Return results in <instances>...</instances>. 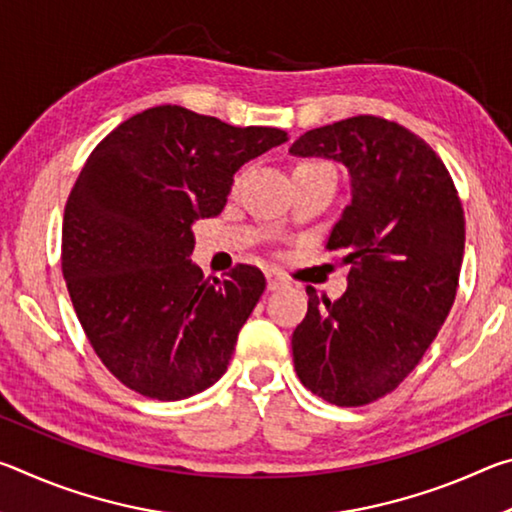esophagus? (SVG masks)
Masks as SVG:
<instances>
[{"instance_id":"esophagus-1","label":"esophagus","mask_w":512,"mask_h":512,"mask_svg":"<svg viewBox=\"0 0 512 512\" xmlns=\"http://www.w3.org/2000/svg\"><path fill=\"white\" fill-rule=\"evenodd\" d=\"M284 284H287V280H284L280 273H277V271H266V287H268V291H277L280 287H284Z\"/></svg>"}]
</instances>
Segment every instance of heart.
Masks as SVG:
<instances>
[{"mask_svg": "<svg viewBox=\"0 0 512 512\" xmlns=\"http://www.w3.org/2000/svg\"><path fill=\"white\" fill-rule=\"evenodd\" d=\"M318 169L332 171V167H329V164H325V162H300L296 167V171H318Z\"/></svg>", "mask_w": 512, "mask_h": 512, "instance_id": "1", "label": "heart"}]
</instances>
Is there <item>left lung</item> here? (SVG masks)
Returning a JSON list of instances; mask_svg holds the SVG:
<instances>
[{
    "instance_id": "left-lung-1",
    "label": "left lung",
    "mask_w": 512,
    "mask_h": 512,
    "mask_svg": "<svg viewBox=\"0 0 512 512\" xmlns=\"http://www.w3.org/2000/svg\"><path fill=\"white\" fill-rule=\"evenodd\" d=\"M289 153L334 160L350 176V205L325 244L350 266L348 289L320 300L307 287L293 366L325 402L363 406L395 391L443 327L463 264V207L443 160L395 121H336Z\"/></svg>"
}]
</instances>
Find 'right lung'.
<instances>
[{
	"instance_id": "right-lung-1",
	"label": "right lung",
	"mask_w": 512,
	"mask_h": 512,
	"mask_svg": "<svg viewBox=\"0 0 512 512\" xmlns=\"http://www.w3.org/2000/svg\"><path fill=\"white\" fill-rule=\"evenodd\" d=\"M289 140L183 106L149 108L92 151L65 205L63 275L90 345L112 375L153 400L219 381L266 280L239 264L203 277L192 225L221 214L235 173Z\"/></svg>"
}]
</instances>
